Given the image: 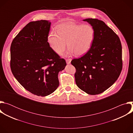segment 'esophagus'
<instances>
[{"label":"esophagus","instance_id":"1","mask_svg":"<svg viewBox=\"0 0 133 133\" xmlns=\"http://www.w3.org/2000/svg\"><path fill=\"white\" fill-rule=\"evenodd\" d=\"M66 63H67V64H70V63H71V58H68V59H67L66 60Z\"/></svg>","mask_w":133,"mask_h":133}]
</instances>
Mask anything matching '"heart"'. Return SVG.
Instances as JSON below:
<instances>
[{"label": "heart", "instance_id": "obj_1", "mask_svg": "<svg viewBox=\"0 0 133 133\" xmlns=\"http://www.w3.org/2000/svg\"><path fill=\"white\" fill-rule=\"evenodd\" d=\"M95 38V31L89 25H77L70 23L59 25L56 32L52 31L47 41L50 48L57 54H61L67 46L69 53L82 56L90 49Z\"/></svg>", "mask_w": 133, "mask_h": 133}]
</instances>
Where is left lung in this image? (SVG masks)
Segmentation results:
<instances>
[{"label": "left lung", "instance_id": "8db88e82", "mask_svg": "<svg viewBox=\"0 0 133 133\" xmlns=\"http://www.w3.org/2000/svg\"><path fill=\"white\" fill-rule=\"evenodd\" d=\"M93 27L95 38L88 51L74 59L77 86L89 95L101 94L114 83L122 69V48L118 36L105 23L97 19L87 18Z\"/></svg>", "mask_w": 133, "mask_h": 133}]
</instances>
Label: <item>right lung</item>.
<instances>
[{
    "mask_svg": "<svg viewBox=\"0 0 133 133\" xmlns=\"http://www.w3.org/2000/svg\"><path fill=\"white\" fill-rule=\"evenodd\" d=\"M51 23H29L13 39L10 68L15 78L26 90L39 96L52 93L59 85L58 72L66 63L49 46L47 38Z\"/></svg>",
    "mask_w": 133,
    "mask_h": 133,
    "instance_id": "right-lung-1",
    "label": "right lung"
}]
</instances>
